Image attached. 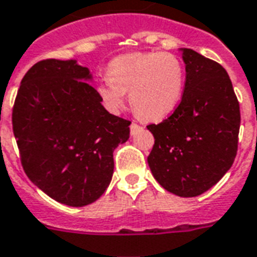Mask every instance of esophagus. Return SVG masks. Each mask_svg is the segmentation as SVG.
I'll return each instance as SVG.
<instances>
[{
  "instance_id": "34e87169",
  "label": "esophagus",
  "mask_w": 257,
  "mask_h": 257,
  "mask_svg": "<svg viewBox=\"0 0 257 257\" xmlns=\"http://www.w3.org/2000/svg\"><path fill=\"white\" fill-rule=\"evenodd\" d=\"M139 129H142V126H139L138 123H135V122L131 123V134L135 135V134H136V132H138Z\"/></svg>"
}]
</instances>
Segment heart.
Listing matches in <instances>:
<instances>
[{
    "instance_id": "1",
    "label": "heart",
    "mask_w": 257,
    "mask_h": 257,
    "mask_svg": "<svg viewBox=\"0 0 257 257\" xmlns=\"http://www.w3.org/2000/svg\"><path fill=\"white\" fill-rule=\"evenodd\" d=\"M185 85V69L172 53L138 51L115 57L107 66V79L96 87L104 107L118 113L125 92L139 115L158 121L176 109Z\"/></svg>"
}]
</instances>
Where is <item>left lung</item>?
Here are the masks:
<instances>
[{
	"mask_svg": "<svg viewBox=\"0 0 257 257\" xmlns=\"http://www.w3.org/2000/svg\"><path fill=\"white\" fill-rule=\"evenodd\" d=\"M185 88L174 113L148 125L155 143L147 158L166 191L195 197L215 185L237 155L240 104L227 72L192 49H180Z\"/></svg>",
	"mask_w": 257,
	"mask_h": 257,
	"instance_id": "8db88e82",
	"label": "left lung"
}]
</instances>
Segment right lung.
Returning a JSON list of instances; mask_svg holds the SVG:
<instances>
[{"instance_id":"1","label":"right lung","mask_w":257,"mask_h":257,"mask_svg":"<svg viewBox=\"0 0 257 257\" xmlns=\"http://www.w3.org/2000/svg\"><path fill=\"white\" fill-rule=\"evenodd\" d=\"M88 68L43 60L23 77L12 123L27 177L70 207L98 200L109 187L113 151L129 139L126 119L104 109Z\"/></svg>"}]
</instances>
